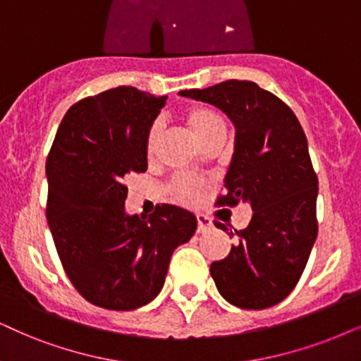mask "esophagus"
I'll return each mask as SVG.
<instances>
[{
    "label": "esophagus",
    "mask_w": 361,
    "mask_h": 361,
    "mask_svg": "<svg viewBox=\"0 0 361 361\" xmlns=\"http://www.w3.org/2000/svg\"><path fill=\"white\" fill-rule=\"evenodd\" d=\"M196 221H198V228H196L198 233H207V231H209L213 228L209 218L204 216V214H196Z\"/></svg>",
    "instance_id": "34e87169"
}]
</instances>
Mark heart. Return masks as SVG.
Listing matches in <instances>:
<instances>
[{"mask_svg":"<svg viewBox=\"0 0 361 361\" xmlns=\"http://www.w3.org/2000/svg\"><path fill=\"white\" fill-rule=\"evenodd\" d=\"M185 121L191 133L200 145L207 143L208 140L218 135H226V121L220 113L207 106H191L185 113ZM159 138H161V125L153 123L147 136V157L153 158L157 153ZM202 191V183L198 180L188 176H178L171 183V193L183 202H195Z\"/></svg>","mask_w":361,"mask_h":361,"instance_id":"obj_1","label":"heart"}]
</instances>
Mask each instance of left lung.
Segmentation results:
<instances>
[{
  "instance_id": "1",
  "label": "left lung",
  "mask_w": 361,
  "mask_h": 361,
  "mask_svg": "<svg viewBox=\"0 0 361 361\" xmlns=\"http://www.w3.org/2000/svg\"><path fill=\"white\" fill-rule=\"evenodd\" d=\"M181 97L220 108L235 126V152L218 207L248 203L253 216L225 259L209 267L226 302L263 310L298 283L317 240L318 178L298 118L253 81L230 80ZM214 226L228 231L216 221ZM233 235V233H231Z\"/></svg>"
}]
</instances>
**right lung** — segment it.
I'll use <instances>...</instances> for the list:
<instances>
[{
	"label": "right lung",
	"instance_id": "obj_1",
	"mask_svg": "<svg viewBox=\"0 0 361 361\" xmlns=\"http://www.w3.org/2000/svg\"><path fill=\"white\" fill-rule=\"evenodd\" d=\"M166 97L118 86L68 109L47 159V218L58 257L83 298L128 312L157 298L196 216L161 204L128 214L125 180L148 168L147 136Z\"/></svg>",
	"mask_w": 361,
	"mask_h": 361
}]
</instances>
